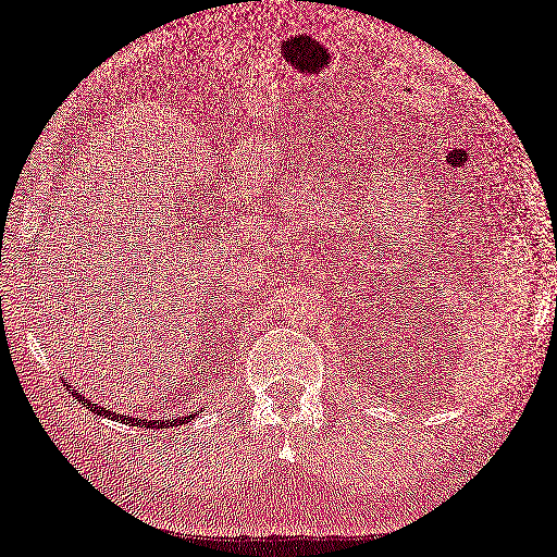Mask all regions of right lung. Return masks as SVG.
<instances>
[{
    "label": "right lung",
    "mask_w": 557,
    "mask_h": 557,
    "mask_svg": "<svg viewBox=\"0 0 557 557\" xmlns=\"http://www.w3.org/2000/svg\"><path fill=\"white\" fill-rule=\"evenodd\" d=\"M64 385L66 387H71L66 381H64ZM73 395L77 397V401H82V404H87V408L91 410V413H98V416H106V418H112V420H116V422H123V424H128V426H147V429H153V426H178V424H185V422H190L195 416H185V418H176V420H139V418H126V416H119V413H114V410H110V408H102V406H98V404H94L91 399H87V397H82L79 395V389H73Z\"/></svg>",
    "instance_id": "add662e5"
}]
</instances>
